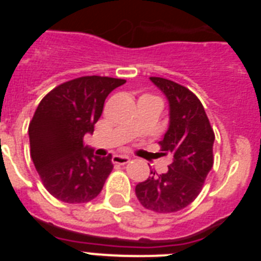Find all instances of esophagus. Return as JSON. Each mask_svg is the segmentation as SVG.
Returning a JSON list of instances; mask_svg holds the SVG:
<instances>
[{"label": "esophagus", "mask_w": 261, "mask_h": 261, "mask_svg": "<svg viewBox=\"0 0 261 261\" xmlns=\"http://www.w3.org/2000/svg\"><path fill=\"white\" fill-rule=\"evenodd\" d=\"M129 161H130V159H129V156H125V155H114L112 156V163H114V165H126Z\"/></svg>", "instance_id": "1"}]
</instances>
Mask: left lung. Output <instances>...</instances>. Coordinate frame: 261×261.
<instances>
[{
  "instance_id": "1",
  "label": "left lung",
  "mask_w": 261,
  "mask_h": 261,
  "mask_svg": "<svg viewBox=\"0 0 261 261\" xmlns=\"http://www.w3.org/2000/svg\"><path fill=\"white\" fill-rule=\"evenodd\" d=\"M170 103V126L162 141V155L171 154L166 174L151 171L136 186V196L144 208L155 213H175L199 196L213 167L214 132L200 99L174 81L150 77Z\"/></svg>"
}]
</instances>
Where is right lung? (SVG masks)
Segmentation results:
<instances>
[{"label": "right lung", "instance_id": "1", "mask_svg": "<svg viewBox=\"0 0 261 261\" xmlns=\"http://www.w3.org/2000/svg\"><path fill=\"white\" fill-rule=\"evenodd\" d=\"M125 82L85 75L59 85L41 99L29 125L30 153L53 197L84 204L100 193L114 168L112 155H94L84 146V137L94 132L108 94Z\"/></svg>", "mask_w": 261, "mask_h": 261}]
</instances>
